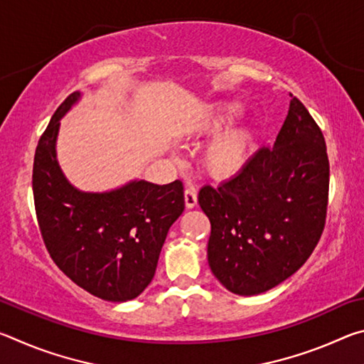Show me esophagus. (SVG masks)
Instances as JSON below:
<instances>
[{
  "mask_svg": "<svg viewBox=\"0 0 364 364\" xmlns=\"http://www.w3.org/2000/svg\"><path fill=\"white\" fill-rule=\"evenodd\" d=\"M184 205H186V208H194L197 205V194L194 189L188 188L184 191Z\"/></svg>",
  "mask_w": 364,
  "mask_h": 364,
  "instance_id": "esophagus-1",
  "label": "esophagus"
}]
</instances>
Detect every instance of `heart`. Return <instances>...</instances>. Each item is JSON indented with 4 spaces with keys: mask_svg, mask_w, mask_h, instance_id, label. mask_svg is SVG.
Instances as JSON below:
<instances>
[{
    "mask_svg": "<svg viewBox=\"0 0 364 364\" xmlns=\"http://www.w3.org/2000/svg\"><path fill=\"white\" fill-rule=\"evenodd\" d=\"M242 114L239 101H215L199 110L189 123L191 136L202 138L216 134ZM221 132V131H220ZM255 132L249 125H232L215 136L200 154V167L215 181H226L247 167L255 151Z\"/></svg>",
    "mask_w": 364,
    "mask_h": 364,
    "instance_id": "b5f03b06",
    "label": "heart"
}]
</instances>
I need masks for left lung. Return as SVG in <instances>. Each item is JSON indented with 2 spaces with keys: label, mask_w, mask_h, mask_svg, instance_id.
Returning <instances> with one entry per match:
<instances>
[{
  "label": "left lung",
  "mask_w": 364,
  "mask_h": 364,
  "mask_svg": "<svg viewBox=\"0 0 364 364\" xmlns=\"http://www.w3.org/2000/svg\"><path fill=\"white\" fill-rule=\"evenodd\" d=\"M328 189L324 136L292 97L274 146L257 151L237 176L200 189L215 278L232 294L258 295L292 276L321 237Z\"/></svg>",
  "instance_id": "8db88e82"
}]
</instances>
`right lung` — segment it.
<instances>
[{"label":"right lung","instance_id":"add662e5","mask_svg":"<svg viewBox=\"0 0 364 364\" xmlns=\"http://www.w3.org/2000/svg\"><path fill=\"white\" fill-rule=\"evenodd\" d=\"M80 100L75 91L60 104L36 146V218L54 263L95 297L120 304L151 284L170 226L184 210L183 183L132 180L101 193L73 186L56 146L60 119Z\"/></svg>","mask_w":364,"mask_h":364}]
</instances>
